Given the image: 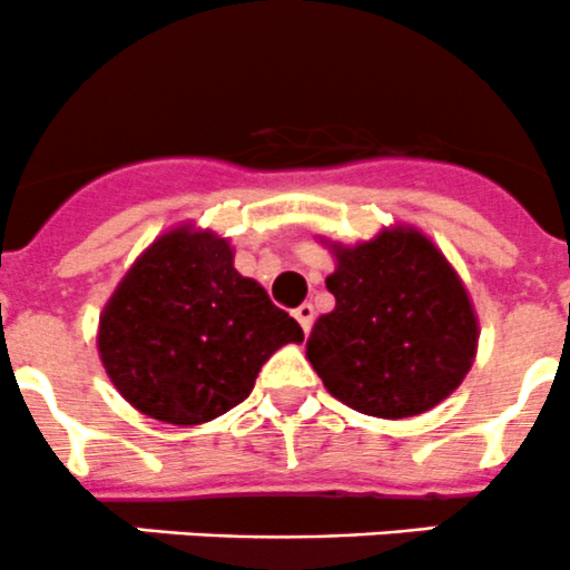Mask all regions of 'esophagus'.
<instances>
[{"instance_id": "34e87169", "label": "esophagus", "mask_w": 570, "mask_h": 570, "mask_svg": "<svg viewBox=\"0 0 570 570\" xmlns=\"http://www.w3.org/2000/svg\"><path fill=\"white\" fill-rule=\"evenodd\" d=\"M292 314H295V320L301 322L303 333L312 331V325H314V306H312V303H303V306H297Z\"/></svg>"}]
</instances>
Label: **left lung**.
<instances>
[{
  "label": "left lung",
  "instance_id": "8db88e82",
  "mask_svg": "<svg viewBox=\"0 0 570 570\" xmlns=\"http://www.w3.org/2000/svg\"><path fill=\"white\" fill-rule=\"evenodd\" d=\"M327 245L336 308L314 322L306 344L327 392L377 419L416 416L446 400L474 364L480 325L444 253L411 226Z\"/></svg>",
  "mask_w": 570,
  "mask_h": 570
}]
</instances>
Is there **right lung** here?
<instances>
[{"mask_svg":"<svg viewBox=\"0 0 570 570\" xmlns=\"http://www.w3.org/2000/svg\"><path fill=\"white\" fill-rule=\"evenodd\" d=\"M303 327L234 269L228 239L193 226L154 239L99 320V355L129 405L168 424L223 416Z\"/></svg>","mask_w":570,"mask_h":570,"instance_id":"add662e5","label":"right lung"}]
</instances>
